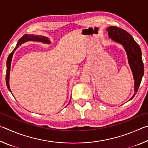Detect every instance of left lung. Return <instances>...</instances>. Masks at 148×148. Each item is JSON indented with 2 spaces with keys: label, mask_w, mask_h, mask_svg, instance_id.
<instances>
[{
  "label": "left lung",
  "mask_w": 148,
  "mask_h": 148,
  "mask_svg": "<svg viewBox=\"0 0 148 148\" xmlns=\"http://www.w3.org/2000/svg\"><path fill=\"white\" fill-rule=\"evenodd\" d=\"M106 30L108 32L109 38L121 44L127 53L129 64L134 80V94L130 99L131 100L137 92L144 76V69L142 59L141 49L133 37L125 30L114 26L108 27Z\"/></svg>",
  "instance_id": "1"
}]
</instances>
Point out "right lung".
<instances>
[{"label": "right lung", "instance_id": "add662e5", "mask_svg": "<svg viewBox=\"0 0 148 148\" xmlns=\"http://www.w3.org/2000/svg\"><path fill=\"white\" fill-rule=\"evenodd\" d=\"M28 41H34V42H42L44 44H50L51 42H50L49 39L44 36H40V35H34V34H25L23 36L20 38L18 42H17V45L14 49L12 51V53L9 55L6 61V82L7 85V87L10 91L11 92V89L10 88V85H9V80H10V66H11V62L12 59V57L14 51L17 49V47L19 46H21V44Z\"/></svg>", "mask_w": 148, "mask_h": 148}]
</instances>
